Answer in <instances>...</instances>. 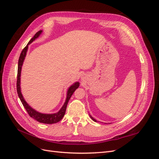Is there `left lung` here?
Listing matches in <instances>:
<instances>
[{
  "instance_id": "obj_1",
  "label": "left lung",
  "mask_w": 159,
  "mask_h": 159,
  "mask_svg": "<svg viewBox=\"0 0 159 159\" xmlns=\"http://www.w3.org/2000/svg\"><path fill=\"white\" fill-rule=\"evenodd\" d=\"M89 116H90V117H91V119H92V120H93V121H95V122H97V121H96V120H95V119H93V117H91V115H89Z\"/></svg>"
}]
</instances>
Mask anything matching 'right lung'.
<instances>
[{
    "label": "right lung",
    "instance_id": "1",
    "mask_svg": "<svg viewBox=\"0 0 159 159\" xmlns=\"http://www.w3.org/2000/svg\"><path fill=\"white\" fill-rule=\"evenodd\" d=\"M42 32V30H40L36 33V34L34 36V37L29 41V42L28 43L26 46L22 50L21 54H20V57H19L18 64L16 89H17V93L18 95V97L21 101L24 107L25 108L28 115H29L32 118L34 119L35 120H36L37 121L40 122V123H45V124H53V123H56L57 122H59L60 120L64 117V115L66 113L67 105H68L69 100H70V98L71 97L72 94L74 93V92L77 88H79L80 83L77 81V82L74 83L73 85H71L68 88V92H67V97H66V102H65L64 104L63 105V106H62L61 108L60 109L59 111L57 113H52V114H45V113H42L40 112H38L35 109L32 108L30 105L26 103V102L23 98L22 94L21 93V90H20V75H21L22 66L23 64L24 60H25V56L26 55L28 45L31 44V43L34 40H35L36 38L41 34Z\"/></svg>",
    "mask_w": 159,
    "mask_h": 159
}]
</instances>
